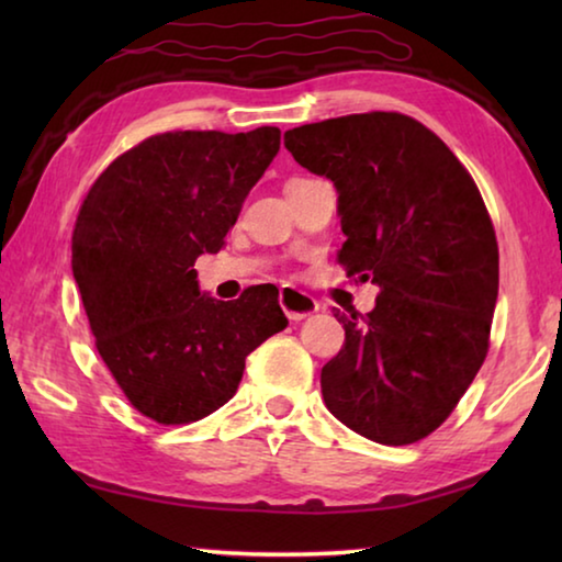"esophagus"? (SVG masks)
I'll return each instance as SVG.
<instances>
[{"instance_id":"34e87169","label":"esophagus","mask_w":562,"mask_h":562,"mask_svg":"<svg viewBox=\"0 0 562 562\" xmlns=\"http://www.w3.org/2000/svg\"><path fill=\"white\" fill-rule=\"evenodd\" d=\"M280 304H282L284 315H288L292 322H302L304 317L319 312V302L315 297H310V294H304L294 288L280 290Z\"/></svg>"}]
</instances>
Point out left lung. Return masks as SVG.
<instances>
[{
    "instance_id": "left-lung-1",
    "label": "left lung",
    "mask_w": 562,
    "mask_h": 562,
    "mask_svg": "<svg viewBox=\"0 0 562 562\" xmlns=\"http://www.w3.org/2000/svg\"><path fill=\"white\" fill-rule=\"evenodd\" d=\"M284 148L337 188L339 262L379 288L367 317L337 312L345 347L322 396L351 431L386 446L439 429L486 359L498 243L469 170L404 113H355L284 133Z\"/></svg>"
}]
</instances>
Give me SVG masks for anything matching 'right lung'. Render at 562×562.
<instances>
[{
    "instance_id": "add662e5",
    "label": "right lung",
    "mask_w": 562,
    "mask_h": 562,
    "mask_svg": "<svg viewBox=\"0 0 562 562\" xmlns=\"http://www.w3.org/2000/svg\"><path fill=\"white\" fill-rule=\"evenodd\" d=\"M280 128L176 131L126 150L76 217L71 270L109 372L158 424L198 422L243 379L245 359L288 327L278 288L223 302L201 292L195 260L217 252Z\"/></svg>"
}]
</instances>
